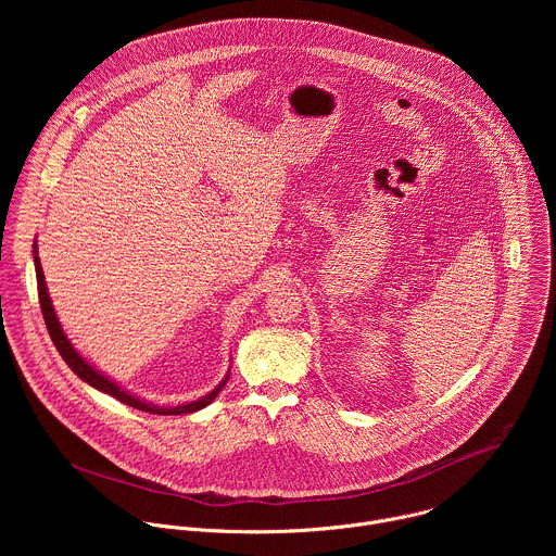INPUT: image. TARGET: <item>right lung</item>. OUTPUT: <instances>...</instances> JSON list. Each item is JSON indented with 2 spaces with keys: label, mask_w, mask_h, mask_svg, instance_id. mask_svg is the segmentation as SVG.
<instances>
[{
  "label": "right lung",
  "mask_w": 556,
  "mask_h": 556,
  "mask_svg": "<svg viewBox=\"0 0 556 556\" xmlns=\"http://www.w3.org/2000/svg\"><path fill=\"white\" fill-rule=\"evenodd\" d=\"M33 255H35V273H37V288H39V303H41V312H43V321H46V328L50 332V339L54 343V348L59 350L61 358L67 363V367L81 378L84 382H88L90 387L108 393V395H114L116 401L134 407V409H140V412H149V414H161V416H185V414H193V412H200L204 407H208L215 399L217 393L224 389L230 371H226V376L219 380V384H215L208 393L200 395L198 401H191V403H182V405H176V407H157L153 403H147L144 399H140V395H134L131 391H127L125 387H121L116 380H112L110 376H105L101 369H97L92 363H88V358L78 352L72 341L67 339V334L63 332L61 324H59V316L54 312V305H52V299H50V292H48V286H46V277H43V268H41V260H39V251H37V242L33 247Z\"/></svg>",
  "instance_id": "obj_1"
}]
</instances>
